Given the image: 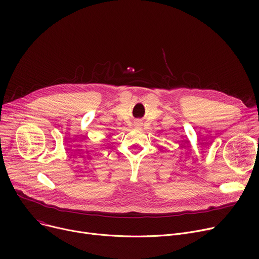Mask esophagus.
Wrapping results in <instances>:
<instances>
[{
    "mask_svg": "<svg viewBox=\"0 0 259 259\" xmlns=\"http://www.w3.org/2000/svg\"><path fill=\"white\" fill-rule=\"evenodd\" d=\"M135 124H137V126L141 127V126L143 125V122H142V121H137V122H135Z\"/></svg>",
    "mask_w": 259,
    "mask_h": 259,
    "instance_id": "1",
    "label": "esophagus"
}]
</instances>
